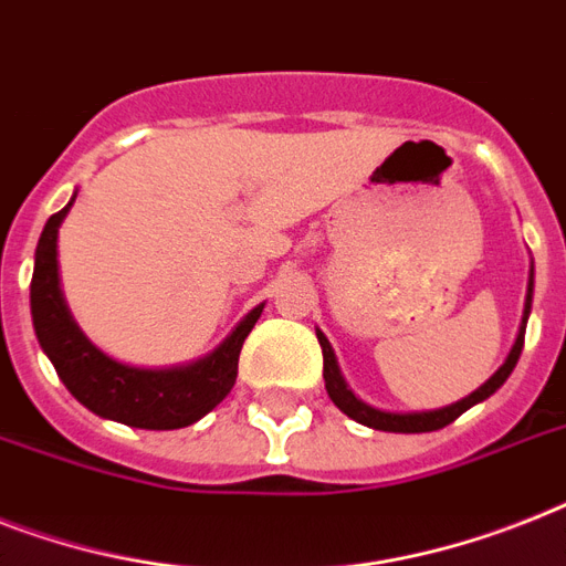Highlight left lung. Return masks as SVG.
Wrapping results in <instances>:
<instances>
[{"instance_id": "left-lung-1", "label": "left lung", "mask_w": 566, "mask_h": 566, "mask_svg": "<svg viewBox=\"0 0 566 566\" xmlns=\"http://www.w3.org/2000/svg\"><path fill=\"white\" fill-rule=\"evenodd\" d=\"M532 291H535V270H530V284H526V305H523L521 316V328H517V339H514L512 352H509L506 363L500 366L494 375H491L480 389L462 398V401L450 403V407H442V410H430V412H387V410H375L369 403H363L352 389L346 387V378L339 375L337 357H334V348L325 339L323 331H316V339L323 346V378L325 389H328V398L337 403L339 410L346 412L348 418H355L360 424L371 427V430H387V433H430V430H442L450 421H457L465 410H471L474 403L485 401L491 395L497 392L506 378L512 375V369L517 366V357L523 352V334H526V323H530V311H532Z\"/></svg>"}]
</instances>
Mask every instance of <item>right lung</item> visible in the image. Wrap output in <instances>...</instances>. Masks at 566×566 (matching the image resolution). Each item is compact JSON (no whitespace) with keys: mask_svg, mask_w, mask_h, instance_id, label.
I'll list each match as a JSON object with an SVG mask.
<instances>
[{"mask_svg":"<svg viewBox=\"0 0 566 566\" xmlns=\"http://www.w3.org/2000/svg\"><path fill=\"white\" fill-rule=\"evenodd\" d=\"M75 203L45 220L34 252L31 275V319L40 346L54 363L66 389L95 416L142 430H177L200 421L218 407L238 378L243 339L259 323L264 305L252 307L211 355L171 369H139L107 357L77 328L60 291L57 229Z\"/></svg>","mask_w":566,"mask_h":566,"instance_id":"right-lung-1","label":"right lung"}]
</instances>
